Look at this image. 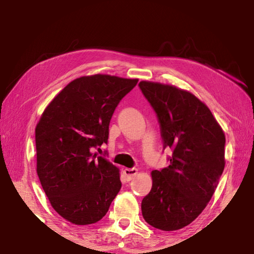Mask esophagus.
<instances>
[{
  "instance_id": "34e87169",
  "label": "esophagus",
  "mask_w": 254,
  "mask_h": 254,
  "mask_svg": "<svg viewBox=\"0 0 254 254\" xmlns=\"http://www.w3.org/2000/svg\"><path fill=\"white\" fill-rule=\"evenodd\" d=\"M123 174L126 175V177L127 178V180H131V179H133V177H135V176L137 175V169H135V168H124Z\"/></svg>"
}]
</instances>
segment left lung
I'll list each match as a JSON object with an SVG mask.
<instances>
[{
    "instance_id": "8db88e82",
    "label": "left lung",
    "mask_w": 254,
    "mask_h": 254,
    "mask_svg": "<svg viewBox=\"0 0 254 254\" xmlns=\"http://www.w3.org/2000/svg\"><path fill=\"white\" fill-rule=\"evenodd\" d=\"M139 86L158 115L163 148L173 149L170 165L151 173L142 216L158 230H180L198 217L217 187L225 167L224 131L192 93L156 81Z\"/></svg>"
}]
</instances>
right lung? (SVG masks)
<instances>
[{
    "label": "right lung",
    "instance_id": "add662e5",
    "mask_svg": "<svg viewBox=\"0 0 254 254\" xmlns=\"http://www.w3.org/2000/svg\"><path fill=\"white\" fill-rule=\"evenodd\" d=\"M137 80L81 76L53 98L37 123L38 177L53 208L72 224L102 220L121 189L120 169L91 150L107 142L115 107Z\"/></svg>",
    "mask_w": 254,
    "mask_h": 254
}]
</instances>
